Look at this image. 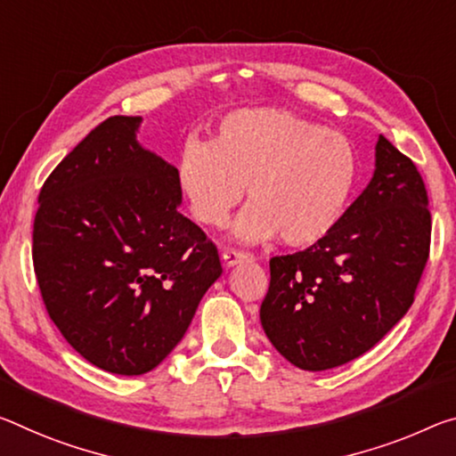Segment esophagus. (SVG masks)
<instances>
[{
  "label": "esophagus",
  "instance_id": "34e87169",
  "mask_svg": "<svg viewBox=\"0 0 456 456\" xmlns=\"http://www.w3.org/2000/svg\"><path fill=\"white\" fill-rule=\"evenodd\" d=\"M221 257H223V264H225L227 267L243 264V262H248V259H251L249 254H245V251H240V249H225Z\"/></svg>",
  "mask_w": 456,
  "mask_h": 456
}]
</instances>
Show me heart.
Listing matches in <instances>:
<instances>
[{
	"mask_svg": "<svg viewBox=\"0 0 456 456\" xmlns=\"http://www.w3.org/2000/svg\"><path fill=\"white\" fill-rule=\"evenodd\" d=\"M357 176V154L343 134L272 107L227 115L211 143L189 140L176 164L178 191L194 221L225 227L248 189L237 237L278 235L294 249L335 231Z\"/></svg>",
	"mask_w": 456,
	"mask_h": 456,
	"instance_id": "heart-1",
	"label": "heart"
}]
</instances>
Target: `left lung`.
I'll return each instance as SVG.
<instances>
[{
    "instance_id": "8db88e82",
    "label": "left lung",
    "mask_w": 456,
    "mask_h": 456,
    "mask_svg": "<svg viewBox=\"0 0 456 456\" xmlns=\"http://www.w3.org/2000/svg\"><path fill=\"white\" fill-rule=\"evenodd\" d=\"M428 194L416 164L379 135L375 172L329 237L270 259L259 308L292 365L324 371L378 345L414 302L430 254Z\"/></svg>"
}]
</instances>
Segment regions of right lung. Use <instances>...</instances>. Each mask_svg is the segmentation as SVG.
I'll list each match as a JSON object with an SVG mask.
<instances>
[{
	"mask_svg": "<svg viewBox=\"0 0 456 456\" xmlns=\"http://www.w3.org/2000/svg\"><path fill=\"white\" fill-rule=\"evenodd\" d=\"M140 124L113 115L67 154L38 194L32 233L50 319L118 375L160 365L223 272L215 243L178 213L176 168L137 143Z\"/></svg>",
	"mask_w": 456,
	"mask_h": 456,
	"instance_id": "1",
	"label": "right lung"
}]
</instances>
